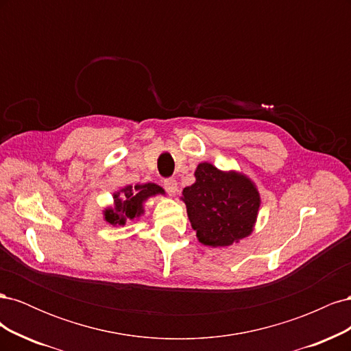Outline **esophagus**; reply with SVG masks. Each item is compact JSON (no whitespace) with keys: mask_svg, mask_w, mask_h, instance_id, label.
I'll return each mask as SVG.
<instances>
[{"mask_svg":"<svg viewBox=\"0 0 351 351\" xmlns=\"http://www.w3.org/2000/svg\"><path fill=\"white\" fill-rule=\"evenodd\" d=\"M164 187H165V190H167L169 195H176L177 193V189H178L177 180H174V178L164 180Z\"/></svg>","mask_w":351,"mask_h":351,"instance_id":"34e87169","label":"esophagus"}]
</instances>
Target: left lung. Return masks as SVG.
I'll list each match as a JSON object with an SVG mask.
<instances>
[{
	"instance_id": "obj_1",
	"label": "left lung",
	"mask_w": 351,
	"mask_h": 351,
	"mask_svg": "<svg viewBox=\"0 0 351 351\" xmlns=\"http://www.w3.org/2000/svg\"><path fill=\"white\" fill-rule=\"evenodd\" d=\"M196 182L183 189L182 200L197 240L210 247H227L252 234L261 195L243 173L221 171L210 162L195 169Z\"/></svg>"
}]
</instances>
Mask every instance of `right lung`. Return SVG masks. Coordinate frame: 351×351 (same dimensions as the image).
<instances>
[{"label": "right lung", "mask_w": 351, "mask_h": 351, "mask_svg": "<svg viewBox=\"0 0 351 351\" xmlns=\"http://www.w3.org/2000/svg\"><path fill=\"white\" fill-rule=\"evenodd\" d=\"M165 195L164 189L155 183L125 186L114 193V205L104 209V219L111 226H125L127 221H133L145 214V202Z\"/></svg>", "instance_id": "1"}]
</instances>
